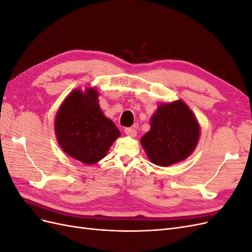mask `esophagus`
I'll return each mask as SVG.
<instances>
[{"instance_id": "34e87169", "label": "esophagus", "mask_w": 252, "mask_h": 252, "mask_svg": "<svg viewBox=\"0 0 252 252\" xmlns=\"http://www.w3.org/2000/svg\"><path fill=\"white\" fill-rule=\"evenodd\" d=\"M124 132H125V134H126V135H128V136H132V138H134V136L136 135V130H135V128H132V127L125 128Z\"/></svg>"}]
</instances>
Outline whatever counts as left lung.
Wrapping results in <instances>:
<instances>
[{
	"mask_svg": "<svg viewBox=\"0 0 252 252\" xmlns=\"http://www.w3.org/2000/svg\"><path fill=\"white\" fill-rule=\"evenodd\" d=\"M200 135L194 113L184 101L178 100L158 105L150 119V130L140 142L151 163L168 167L191 156Z\"/></svg>",
	"mask_w": 252,
	"mask_h": 252,
	"instance_id": "left-lung-1",
	"label": "left lung"
}]
</instances>
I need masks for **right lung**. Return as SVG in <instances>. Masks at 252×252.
<instances>
[{"instance_id": "1", "label": "right lung", "mask_w": 252, "mask_h": 252, "mask_svg": "<svg viewBox=\"0 0 252 252\" xmlns=\"http://www.w3.org/2000/svg\"><path fill=\"white\" fill-rule=\"evenodd\" d=\"M55 132L65 154L87 165L104 158L121 135L101 110L94 87L73 89L65 97L56 114Z\"/></svg>"}]
</instances>
